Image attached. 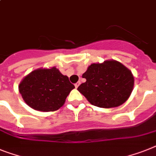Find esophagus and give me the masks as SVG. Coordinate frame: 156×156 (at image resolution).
Instances as JSON below:
<instances>
[{
  "mask_svg": "<svg viewBox=\"0 0 156 156\" xmlns=\"http://www.w3.org/2000/svg\"><path fill=\"white\" fill-rule=\"evenodd\" d=\"M80 84V81H79V82H77V83H75V87H76V88H77V87H79Z\"/></svg>",
  "mask_w": 156,
  "mask_h": 156,
  "instance_id": "34e87169",
  "label": "esophagus"
}]
</instances>
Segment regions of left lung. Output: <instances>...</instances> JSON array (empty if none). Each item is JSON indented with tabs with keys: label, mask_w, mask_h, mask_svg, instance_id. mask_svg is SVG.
Masks as SVG:
<instances>
[{
	"label": "left lung",
	"mask_w": 156,
	"mask_h": 156,
	"mask_svg": "<svg viewBox=\"0 0 156 156\" xmlns=\"http://www.w3.org/2000/svg\"><path fill=\"white\" fill-rule=\"evenodd\" d=\"M86 82L77 90L87 101L99 108L120 106L129 98L134 87L132 72L115 60L93 63L82 75Z\"/></svg>",
	"instance_id": "left-lung-1"
}]
</instances>
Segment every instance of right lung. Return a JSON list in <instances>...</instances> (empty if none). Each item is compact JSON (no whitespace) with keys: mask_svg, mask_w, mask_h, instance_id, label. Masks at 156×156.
I'll return each instance as SVG.
<instances>
[{"mask_svg":"<svg viewBox=\"0 0 156 156\" xmlns=\"http://www.w3.org/2000/svg\"><path fill=\"white\" fill-rule=\"evenodd\" d=\"M19 92L27 105L34 110L53 112L61 108L75 86L56 67L37 69L23 78Z\"/></svg>","mask_w":156,"mask_h":156,"instance_id":"1","label":"right lung"}]
</instances>
